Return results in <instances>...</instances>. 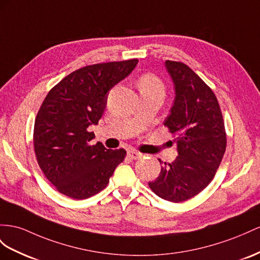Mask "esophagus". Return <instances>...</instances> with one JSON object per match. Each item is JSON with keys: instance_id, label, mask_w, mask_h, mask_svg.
<instances>
[{"instance_id": "1", "label": "esophagus", "mask_w": 260, "mask_h": 260, "mask_svg": "<svg viewBox=\"0 0 260 260\" xmlns=\"http://www.w3.org/2000/svg\"><path fill=\"white\" fill-rule=\"evenodd\" d=\"M127 156L132 159H139V158L143 157V154H142V152L135 150V149H129L127 151Z\"/></svg>"}]
</instances>
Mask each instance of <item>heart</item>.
Segmentation results:
<instances>
[{
	"label": "heart",
	"mask_w": 260,
	"mask_h": 260,
	"mask_svg": "<svg viewBox=\"0 0 260 260\" xmlns=\"http://www.w3.org/2000/svg\"><path fill=\"white\" fill-rule=\"evenodd\" d=\"M137 85L139 92L142 93H157V94L165 95V84L154 73H144L139 77Z\"/></svg>",
	"instance_id": "b5f03b06"
}]
</instances>
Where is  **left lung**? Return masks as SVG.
Wrapping results in <instances>:
<instances>
[{
	"instance_id": "left-lung-1",
	"label": "left lung",
	"mask_w": 260,
	"mask_h": 260,
	"mask_svg": "<svg viewBox=\"0 0 260 260\" xmlns=\"http://www.w3.org/2000/svg\"><path fill=\"white\" fill-rule=\"evenodd\" d=\"M166 68L176 96L164 125L176 137L178 156L165 162L158 178L148 185L159 198L179 203L199 194L213 180L226 149V133L210 86L183 62L167 60Z\"/></svg>"
}]
</instances>
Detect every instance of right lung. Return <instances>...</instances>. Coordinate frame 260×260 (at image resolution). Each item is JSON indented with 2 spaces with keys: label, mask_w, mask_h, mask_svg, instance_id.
I'll return each instance as SVG.
<instances>
[{
  "label": "right lung",
  "mask_w": 260,
  "mask_h": 260,
  "mask_svg": "<svg viewBox=\"0 0 260 260\" xmlns=\"http://www.w3.org/2000/svg\"><path fill=\"white\" fill-rule=\"evenodd\" d=\"M138 60L85 66L64 77L46 95L34 126V150L45 177L60 193L83 200L109 184L126 150L92 144L90 132L108 102L109 91L134 70Z\"/></svg>",
  "instance_id": "add662e5"
}]
</instances>
